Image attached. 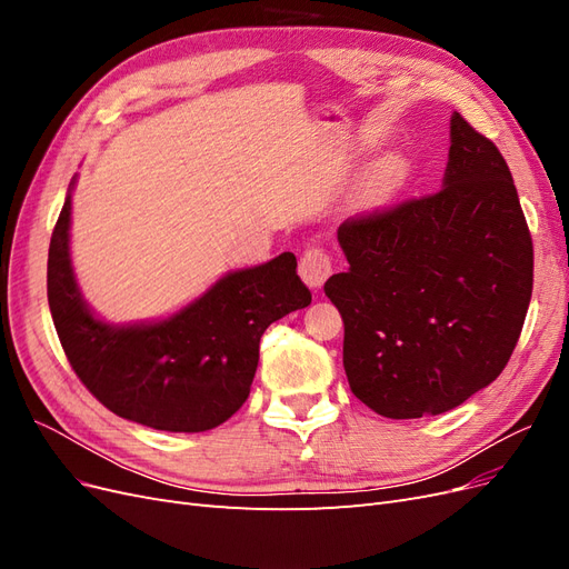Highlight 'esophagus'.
<instances>
[{"label": "esophagus", "mask_w": 569, "mask_h": 569, "mask_svg": "<svg viewBox=\"0 0 569 569\" xmlns=\"http://www.w3.org/2000/svg\"><path fill=\"white\" fill-rule=\"evenodd\" d=\"M299 274L308 287L320 289L325 284V280L332 274V258L318 247L308 249V251H303L301 261H299Z\"/></svg>", "instance_id": "34e87169"}]
</instances>
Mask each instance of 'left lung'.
Segmentation results:
<instances>
[{
    "label": "left lung",
    "instance_id": "1",
    "mask_svg": "<svg viewBox=\"0 0 569 569\" xmlns=\"http://www.w3.org/2000/svg\"><path fill=\"white\" fill-rule=\"evenodd\" d=\"M325 282L356 399L391 420L441 416L489 387L520 339L533 249L510 168L460 113L441 189L337 230Z\"/></svg>",
    "mask_w": 569,
    "mask_h": 569
}]
</instances>
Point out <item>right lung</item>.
<instances>
[{"instance_id": "1", "label": "right lung", "mask_w": 569, "mask_h": 569, "mask_svg": "<svg viewBox=\"0 0 569 569\" xmlns=\"http://www.w3.org/2000/svg\"><path fill=\"white\" fill-rule=\"evenodd\" d=\"M68 184L47 261V299L80 382L118 418L161 432H206L232 418L251 391L258 341L268 327L311 303L297 256L226 272L161 320L113 325L82 299L71 261Z\"/></svg>"}]
</instances>
